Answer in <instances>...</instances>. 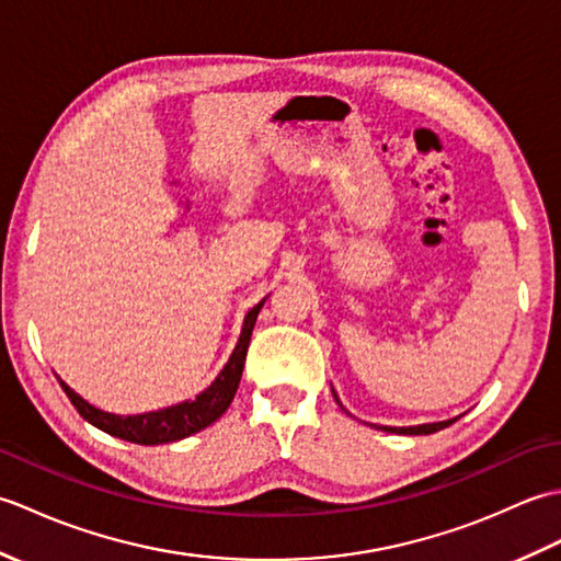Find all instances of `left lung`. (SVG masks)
<instances>
[{"label": "left lung", "mask_w": 561, "mask_h": 561, "mask_svg": "<svg viewBox=\"0 0 561 561\" xmlns=\"http://www.w3.org/2000/svg\"><path fill=\"white\" fill-rule=\"evenodd\" d=\"M332 396H335V400L340 402L337 392L332 390ZM342 408V402H340ZM344 410V408H342ZM458 420V416H456ZM456 420H446V422H432V424H416V426H380L383 432H390V434H408V436H422V434H434V432H440V428H446L448 424H453Z\"/></svg>", "instance_id": "8db88e82"}]
</instances>
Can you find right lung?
<instances>
[{
    "label": "right lung",
    "instance_id": "1",
    "mask_svg": "<svg viewBox=\"0 0 561 561\" xmlns=\"http://www.w3.org/2000/svg\"><path fill=\"white\" fill-rule=\"evenodd\" d=\"M265 301H267V296L245 313L241 337H238L229 362L224 364L217 378H214L205 390L197 392L193 400H183V402L171 404V408H161V410L141 412V414H113V412L99 410L96 404L83 400L79 392L71 390L59 376H57V380H59V386H62V390L67 392L71 404L77 408V412L89 424L101 428V432L111 434L115 438L129 440V444H139V446L173 444V440L187 438V436L202 432V428H207L209 424L217 422L226 410H229V404H231L236 390H238V383H241V376H243L250 335H253L257 313H260V308L265 306Z\"/></svg>",
    "mask_w": 561,
    "mask_h": 561
}]
</instances>
